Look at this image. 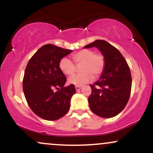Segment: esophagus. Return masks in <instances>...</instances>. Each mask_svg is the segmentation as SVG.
Here are the masks:
<instances>
[{"label": "esophagus", "instance_id": "esophagus-1", "mask_svg": "<svg viewBox=\"0 0 153 153\" xmlns=\"http://www.w3.org/2000/svg\"><path fill=\"white\" fill-rule=\"evenodd\" d=\"M81 89V87L80 86H75V90H76L77 91H79Z\"/></svg>", "mask_w": 153, "mask_h": 153}]
</instances>
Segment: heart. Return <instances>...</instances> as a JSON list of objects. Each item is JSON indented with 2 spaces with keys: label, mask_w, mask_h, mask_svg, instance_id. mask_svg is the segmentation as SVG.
Returning <instances> with one entry per match:
<instances>
[{
  "label": "heart",
  "mask_w": 153,
  "mask_h": 153,
  "mask_svg": "<svg viewBox=\"0 0 153 153\" xmlns=\"http://www.w3.org/2000/svg\"><path fill=\"white\" fill-rule=\"evenodd\" d=\"M75 62L80 65V71L82 73L75 74L68 79V82L76 86H82L99 77L103 73L105 68V58L101 54L95 53L94 50L84 49L73 55ZM60 71L66 75H71L75 73L76 67L71 59L63 57L59 61Z\"/></svg>",
  "instance_id": "1"
}]
</instances>
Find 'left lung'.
Returning a JSON list of instances; mask_svg holds the SVG:
<instances>
[{
  "label": "left lung",
  "instance_id": "1",
  "mask_svg": "<svg viewBox=\"0 0 153 153\" xmlns=\"http://www.w3.org/2000/svg\"><path fill=\"white\" fill-rule=\"evenodd\" d=\"M96 47L105 58V68L94 85L88 98L91 110L95 114L111 118L119 114L129 101L131 88L130 70L120 52L104 40L97 39L84 47Z\"/></svg>",
  "mask_w": 153,
  "mask_h": 153
}]
</instances>
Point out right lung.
Segmentation results:
<instances>
[{
	"label": "right lung",
	"mask_w": 153,
	"mask_h": 153,
	"mask_svg": "<svg viewBox=\"0 0 153 153\" xmlns=\"http://www.w3.org/2000/svg\"><path fill=\"white\" fill-rule=\"evenodd\" d=\"M71 52L47 44L36 51L26 65L23 79L24 96L33 112L45 120H57L70 109L75 88L74 85L64 86L66 77L59 63Z\"/></svg>",
	"instance_id": "add662e5"
}]
</instances>
